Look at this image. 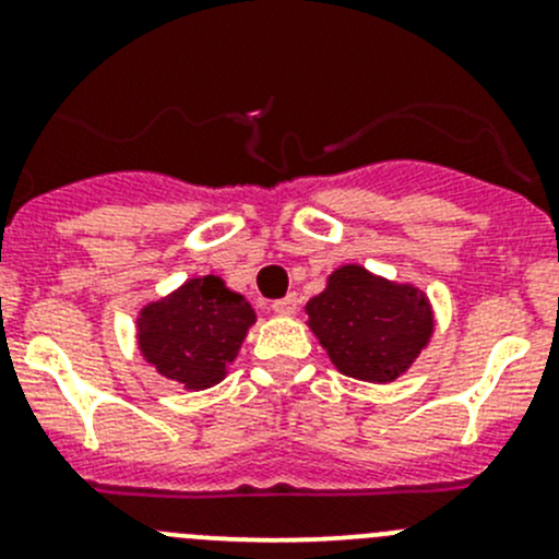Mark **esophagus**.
<instances>
[{
	"mask_svg": "<svg viewBox=\"0 0 559 559\" xmlns=\"http://www.w3.org/2000/svg\"><path fill=\"white\" fill-rule=\"evenodd\" d=\"M297 306H300V297L286 295V297H281V300L273 302V311L278 316H292V313H297Z\"/></svg>",
	"mask_w": 559,
	"mask_h": 559,
	"instance_id": "obj_1",
	"label": "esophagus"
}]
</instances>
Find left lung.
I'll list each match as a JSON object with an SVG mask.
<instances>
[{"label":"left lung","mask_w":559,"mask_h":559,"mask_svg":"<svg viewBox=\"0 0 559 559\" xmlns=\"http://www.w3.org/2000/svg\"><path fill=\"white\" fill-rule=\"evenodd\" d=\"M308 326L343 376L386 384L411 368L432 335L425 292L343 264L306 306Z\"/></svg>","instance_id":"1"}]
</instances>
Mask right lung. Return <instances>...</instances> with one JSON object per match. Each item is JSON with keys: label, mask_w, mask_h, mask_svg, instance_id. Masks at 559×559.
<instances>
[{"label": "right lung", "mask_w": 559, "mask_h": 559, "mask_svg": "<svg viewBox=\"0 0 559 559\" xmlns=\"http://www.w3.org/2000/svg\"><path fill=\"white\" fill-rule=\"evenodd\" d=\"M253 321L246 297L229 292L218 275L189 278L140 311V354L156 373L200 392L227 376Z\"/></svg>", "instance_id": "add662e5"}]
</instances>
